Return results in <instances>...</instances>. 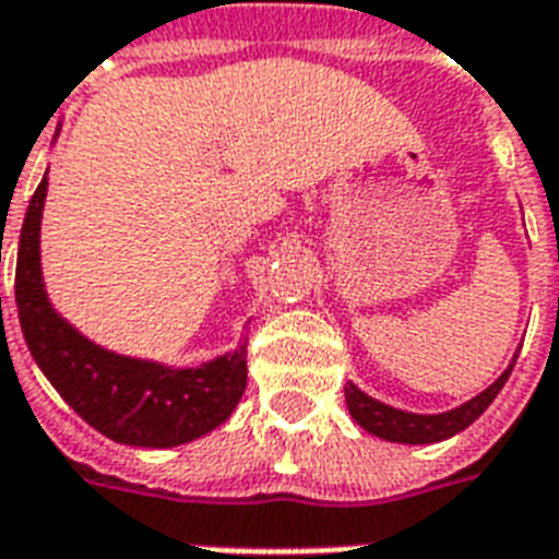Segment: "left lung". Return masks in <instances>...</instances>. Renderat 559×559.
<instances>
[{"label": "left lung", "instance_id": "8db88e82", "mask_svg": "<svg viewBox=\"0 0 559 559\" xmlns=\"http://www.w3.org/2000/svg\"><path fill=\"white\" fill-rule=\"evenodd\" d=\"M513 362H516V357H513ZM513 362L504 368L502 377H499L490 389H485L481 394L467 400V403H461L459 408L441 412V415H415V412H403V408L385 406L380 400L368 397L366 391H359L354 382L345 385V403H348L350 417H354L366 432L377 435L382 441L438 443L452 438V435H459L461 429H467L476 417H481V412L493 403L496 394L502 391V385L508 382V377H511Z\"/></svg>", "mask_w": 559, "mask_h": 559}]
</instances>
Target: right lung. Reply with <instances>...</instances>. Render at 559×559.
I'll use <instances>...</instances> for the list:
<instances>
[{
    "mask_svg": "<svg viewBox=\"0 0 559 559\" xmlns=\"http://www.w3.org/2000/svg\"><path fill=\"white\" fill-rule=\"evenodd\" d=\"M48 179L25 211L16 249V307L31 357L60 397L109 441L168 450L197 441L235 412L246 389V342L200 368H168L112 354L78 333L46 296L39 219Z\"/></svg>",
    "mask_w": 559,
    "mask_h": 559,
    "instance_id": "1",
    "label": "right lung"
}]
</instances>
